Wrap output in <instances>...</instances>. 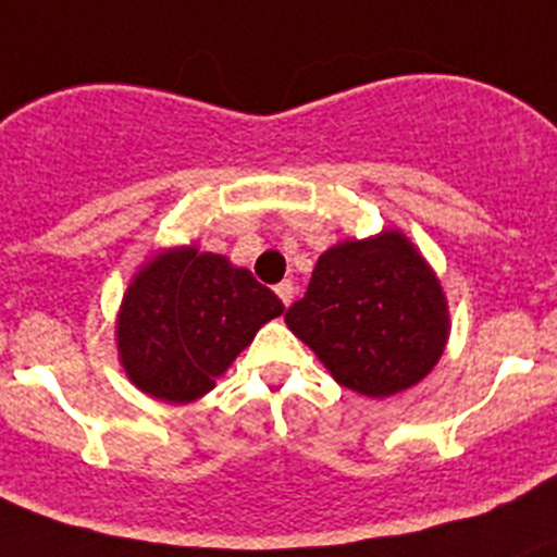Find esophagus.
I'll use <instances>...</instances> for the list:
<instances>
[{"instance_id": "34e87169", "label": "esophagus", "mask_w": 557, "mask_h": 557, "mask_svg": "<svg viewBox=\"0 0 557 557\" xmlns=\"http://www.w3.org/2000/svg\"><path fill=\"white\" fill-rule=\"evenodd\" d=\"M274 290H277L280 301H283L285 307H288L290 301H294V283H290V280H283V283H280Z\"/></svg>"}]
</instances>
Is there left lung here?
<instances>
[{"label": "left lung", "mask_w": 557, "mask_h": 557, "mask_svg": "<svg viewBox=\"0 0 557 557\" xmlns=\"http://www.w3.org/2000/svg\"><path fill=\"white\" fill-rule=\"evenodd\" d=\"M285 323L336 383L372 398L420 383L450 331L440 280L398 232L325 250Z\"/></svg>", "instance_id": "1"}]
</instances>
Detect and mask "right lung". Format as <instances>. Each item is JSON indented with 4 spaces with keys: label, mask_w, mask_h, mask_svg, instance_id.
I'll return each instance as SVG.
<instances>
[{
    "label": "right lung",
    "mask_w": 557,
    "mask_h": 557,
    "mask_svg": "<svg viewBox=\"0 0 557 557\" xmlns=\"http://www.w3.org/2000/svg\"><path fill=\"white\" fill-rule=\"evenodd\" d=\"M283 301L247 269L194 247L166 250L134 277L117 314V350L132 383L185 404L215 387Z\"/></svg>",
    "instance_id": "obj_1"
}]
</instances>
